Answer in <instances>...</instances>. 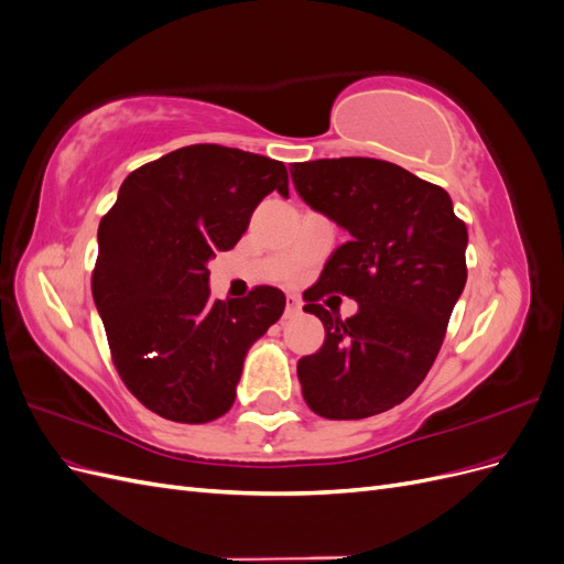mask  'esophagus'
<instances>
[{
  "mask_svg": "<svg viewBox=\"0 0 564 564\" xmlns=\"http://www.w3.org/2000/svg\"><path fill=\"white\" fill-rule=\"evenodd\" d=\"M303 313V303L296 296H286V305H284V317H296Z\"/></svg>",
  "mask_w": 564,
  "mask_h": 564,
  "instance_id": "1",
  "label": "esophagus"
}]
</instances>
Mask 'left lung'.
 <instances>
[{"instance_id": "obj_1", "label": "left lung", "mask_w": 564, "mask_h": 564, "mask_svg": "<svg viewBox=\"0 0 564 564\" xmlns=\"http://www.w3.org/2000/svg\"><path fill=\"white\" fill-rule=\"evenodd\" d=\"M289 172L303 202L350 235L303 294V311L324 324V346L296 367L303 400L336 421L388 412L421 386L445 340L468 278L466 224L440 185L383 160L296 162ZM327 293L355 297L358 313L329 314L318 303Z\"/></svg>"}]
</instances>
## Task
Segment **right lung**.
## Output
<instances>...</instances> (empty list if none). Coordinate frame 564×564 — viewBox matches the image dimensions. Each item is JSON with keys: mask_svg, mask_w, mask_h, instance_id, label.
Instances as JSON below:
<instances>
[{"mask_svg": "<svg viewBox=\"0 0 564 564\" xmlns=\"http://www.w3.org/2000/svg\"><path fill=\"white\" fill-rule=\"evenodd\" d=\"M272 191L289 195L282 162L214 143L185 145L131 172L100 218L94 303L119 379L162 419L224 416L247 350L284 313L278 286L209 299V259L240 242Z\"/></svg>", "mask_w": 564, "mask_h": 564, "instance_id": "1", "label": "right lung"}]
</instances>
